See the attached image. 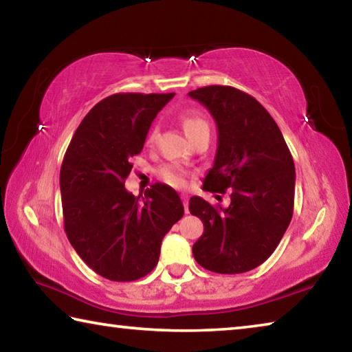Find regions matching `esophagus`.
Wrapping results in <instances>:
<instances>
[{
    "instance_id": "34e87169",
    "label": "esophagus",
    "mask_w": 352,
    "mask_h": 352,
    "mask_svg": "<svg viewBox=\"0 0 352 352\" xmlns=\"http://www.w3.org/2000/svg\"><path fill=\"white\" fill-rule=\"evenodd\" d=\"M182 200H183V206H184V211H186V212H189V200H188V197H186V195H183V197H182Z\"/></svg>"
}]
</instances>
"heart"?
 I'll use <instances>...</instances> for the list:
<instances>
[{
	"instance_id": "b5f03b06",
	"label": "heart",
	"mask_w": 352,
	"mask_h": 352,
	"mask_svg": "<svg viewBox=\"0 0 352 352\" xmlns=\"http://www.w3.org/2000/svg\"><path fill=\"white\" fill-rule=\"evenodd\" d=\"M180 121L184 132H186V135L190 140H194L195 136L204 132H210L208 121L199 110L183 111L180 115ZM157 136H158V129L153 127L147 135V140H146L147 144H153V142L157 141ZM158 175L164 183H168L174 188H183L184 184H186V170L180 168V166H164V168L160 169Z\"/></svg>"
}]
</instances>
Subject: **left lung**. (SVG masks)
Segmentation results:
<instances>
[{"mask_svg": "<svg viewBox=\"0 0 352 352\" xmlns=\"http://www.w3.org/2000/svg\"><path fill=\"white\" fill-rule=\"evenodd\" d=\"M219 130L214 166L204 189L225 194L228 208L190 197L189 211L204 222L192 245L204 269L236 275L261 265L275 252L294 214L295 164L275 119L253 96L228 85L189 91Z\"/></svg>", "mask_w": 352, "mask_h": 352, "instance_id": "obj_1", "label": "left lung"}]
</instances>
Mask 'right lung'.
<instances>
[{"mask_svg": "<svg viewBox=\"0 0 352 352\" xmlns=\"http://www.w3.org/2000/svg\"><path fill=\"white\" fill-rule=\"evenodd\" d=\"M175 93H116L83 118L63 157L60 192L65 233L76 253L110 281H136L158 264L164 234L183 217L168 184L144 195L127 192L126 178L157 113Z\"/></svg>", "mask_w": 352, "mask_h": 352, "instance_id": "add662e5", "label": "right lung"}]
</instances>
